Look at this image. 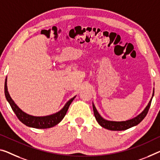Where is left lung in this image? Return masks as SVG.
<instances>
[{
  "label": "left lung",
  "instance_id": "obj_1",
  "mask_svg": "<svg viewBox=\"0 0 160 160\" xmlns=\"http://www.w3.org/2000/svg\"><path fill=\"white\" fill-rule=\"evenodd\" d=\"M154 96V91H153V94L151 98L150 101H149L148 105L147 106L145 109L141 114H139L138 116L133 118V119L127 120V121L124 122H113V121H108V120L104 119V118H102L100 116V114L98 113L97 109H96L94 104H93V110H94V117L97 119V122L99 123V125H101L102 127H104L105 129L112 130V131H122V130H126L129 128H131L132 127L136 126V125L139 124L142 120L144 119V117L147 116V113L150 107L152 99L153 98Z\"/></svg>",
  "mask_w": 160,
  "mask_h": 160
}]
</instances>
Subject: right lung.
Segmentation results:
<instances>
[{
  "instance_id": "right-lung-1",
  "label": "right lung",
  "mask_w": 160,
  "mask_h": 160,
  "mask_svg": "<svg viewBox=\"0 0 160 160\" xmlns=\"http://www.w3.org/2000/svg\"><path fill=\"white\" fill-rule=\"evenodd\" d=\"M5 95L7 101L11 105V107L16 114V117L20 121L26 126L33 127L36 129H47L51 128V127H54L55 125L58 124L61 120L63 119L65 115L67 112L68 107L70 104H72L73 100L74 99V97L71 99L68 102L66 103L64 107L59 112L55 114L48 115V116L45 117H34L29 115L26 113L23 112L22 110L17 106L15 102L10 97V94L8 92V88H7V78H6V82H5Z\"/></svg>"
}]
</instances>
